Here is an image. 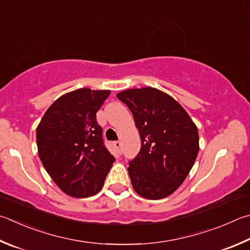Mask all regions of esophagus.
<instances>
[{
  "label": "esophagus",
  "instance_id": "1",
  "mask_svg": "<svg viewBox=\"0 0 250 250\" xmlns=\"http://www.w3.org/2000/svg\"><path fill=\"white\" fill-rule=\"evenodd\" d=\"M113 146H115L118 151H119L120 153V148H121V142H119V141H116V142H113Z\"/></svg>",
  "mask_w": 250,
  "mask_h": 250
}]
</instances>
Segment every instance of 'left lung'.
<instances>
[{"label": "left lung", "instance_id": "1", "mask_svg": "<svg viewBox=\"0 0 250 250\" xmlns=\"http://www.w3.org/2000/svg\"><path fill=\"white\" fill-rule=\"evenodd\" d=\"M117 97L132 112L141 138L140 153L128 167L133 189L149 200L168 197L196 162L197 125L178 102L157 88L125 89Z\"/></svg>", "mask_w": 250, "mask_h": 250}]
</instances>
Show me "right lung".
Returning <instances> with one entry per match:
<instances>
[{"mask_svg":"<svg viewBox=\"0 0 250 250\" xmlns=\"http://www.w3.org/2000/svg\"><path fill=\"white\" fill-rule=\"evenodd\" d=\"M110 90L79 88L59 97L36 131L39 158L67 196L86 198L101 191L115 162L104 145L96 112Z\"/></svg>","mask_w":250,"mask_h":250,"instance_id":"add662e5","label":"right lung"}]
</instances>
